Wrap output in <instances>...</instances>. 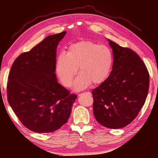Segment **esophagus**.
<instances>
[{"instance_id":"1","label":"esophagus","mask_w":158,"mask_h":158,"mask_svg":"<svg viewBox=\"0 0 158 158\" xmlns=\"http://www.w3.org/2000/svg\"><path fill=\"white\" fill-rule=\"evenodd\" d=\"M91 94L90 93H81V94H79V96H81L82 95H83V94Z\"/></svg>"}]
</instances>
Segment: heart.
I'll use <instances>...</instances> for the list:
<instances>
[{
	"instance_id": "obj_1",
	"label": "heart",
	"mask_w": 158,
	"mask_h": 158,
	"mask_svg": "<svg viewBox=\"0 0 158 158\" xmlns=\"http://www.w3.org/2000/svg\"><path fill=\"white\" fill-rule=\"evenodd\" d=\"M114 62V55L106 46L93 41H81L72 44L67 54L60 52L57 58V73L65 86H69L78 67L81 74L74 83L77 91L88 87L93 82L99 84L109 76Z\"/></svg>"
}]
</instances>
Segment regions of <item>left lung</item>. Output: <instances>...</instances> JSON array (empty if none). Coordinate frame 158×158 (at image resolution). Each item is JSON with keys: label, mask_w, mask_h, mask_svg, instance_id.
Listing matches in <instances>:
<instances>
[{"label": "left lung", "mask_w": 158, "mask_h": 158, "mask_svg": "<svg viewBox=\"0 0 158 158\" xmlns=\"http://www.w3.org/2000/svg\"><path fill=\"white\" fill-rule=\"evenodd\" d=\"M107 41L113 52L114 62L108 78L92 91L94 115L103 126L119 129L130 124L144 106L149 75L136 52Z\"/></svg>", "instance_id": "8db88e82"}]
</instances>
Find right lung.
Listing matches in <instances>:
<instances>
[{"label":"right lung","mask_w":158,"mask_h":158,"mask_svg":"<svg viewBox=\"0 0 158 158\" xmlns=\"http://www.w3.org/2000/svg\"><path fill=\"white\" fill-rule=\"evenodd\" d=\"M66 31L49 35L14 62L7 86L8 102L20 122L38 133L54 132L69 119L77 96L58 83L57 47Z\"/></svg>","instance_id":"add662e5"}]
</instances>
